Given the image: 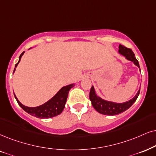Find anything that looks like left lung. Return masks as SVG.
<instances>
[{
    "mask_svg": "<svg viewBox=\"0 0 156 156\" xmlns=\"http://www.w3.org/2000/svg\"><path fill=\"white\" fill-rule=\"evenodd\" d=\"M119 52L121 53L122 55L125 57L127 60L132 61L134 62L135 66H137L140 68L139 62L135 58V54H134L133 50L131 49L127 48L123 45L119 44ZM140 94V90L136 94V96L131 100L128 101L125 103H114V102L107 101L105 100L102 99L100 97L96 95L95 93V90H94V86H92L90 88V94H89V98L90 100L91 101L92 106L100 114H105V115H117L120 113H122L123 112L126 111V110L129 109L133 104L135 103V101L137 100V97H138Z\"/></svg>",
    "mask_w": 156,
    "mask_h": 156,
    "instance_id": "obj_1",
    "label": "left lung"
}]
</instances>
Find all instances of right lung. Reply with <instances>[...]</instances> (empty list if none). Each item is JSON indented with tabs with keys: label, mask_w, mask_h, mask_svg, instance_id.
<instances>
[{
	"label": "right lung",
	"mask_w": 156,
	"mask_h": 156,
	"mask_svg": "<svg viewBox=\"0 0 156 156\" xmlns=\"http://www.w3.org/2000/svg\"><path fill=\"white\" fill-rule=\"evenodd\" d=\"M23 53H24V52L21 53L20 56H19V60L16 64L15 68L19 64V62H20L21 58L22 57ZM14 71L15 68L13 70V72ZM73 84H70L68 85V86H64V87H62L59 90L58 94L54 97L51 98L50 101L46 102L43 105L37 106V107H28V106L23 105L22 104H21L19 102L16 95H14V96L16 99L18 104H19V105L26 112H27V113L34 116V117L41 118V119H43V118H51L55 117V116H58L62 113V110L65 108V105H66L69 90H70V88L73 87Z\"/></svg>",
	"instance_id": "obj_1"
}]
</instances>
